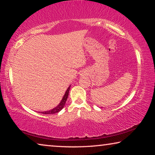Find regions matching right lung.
Wrapping results in <instances>:
<instances>
[{"instance_id":"right-lung-1","label":"right lung","mask_w":155,"mask_h":155,"mask_svg":"<svg viewBox=\"0 0 155 155\" xmlns=\"http://www.w3.org/2000/svg\"><path fill=\"white\" fill-rule=\"evenodd\" d=\"M70 86H69V87L67 89V90L65 93V95L64 96V97H63L61 103H59L58 106L56 107L55 108H54L53 109L50 110V111L41 112V114H56V113H58V112L61 111V110L63 108H64V107L65 104V102H66V101H67V98L68 97V94H69V91H70Z\"/></svg>"}]
</instances>
